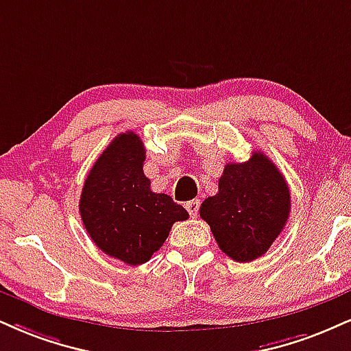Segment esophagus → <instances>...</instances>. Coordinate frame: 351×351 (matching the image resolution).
<instances>
[{
    "instance_id": "34e87169",
    "label": "esophagus",
    "mask_w": 351,
    "mask_h": 351,
    "mask_svg": "<svg viewBox=\"0 0 351 351\" xmlns=\"http://www.w3.org/2000/svg\"><path fill=\"white\" fill-rule=\"evenodd\" d=\"M199 199H193V201H188L186 204H184V208L188 209L189 216L191 217H196L197 216V210H199Z\"/></svg>"
}]
</instances>
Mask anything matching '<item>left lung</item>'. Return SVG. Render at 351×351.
<instances>
[{
	"label": "left lung",
	"mask_w": 351,
	"mask_h": 351,
	"mask_svg": "<svg viewBox=\"0 0 351 351\" xmlns=\"http://www.w3.org/2000/svg\"><path fill=\"white\" fill-rule=\"evenodd\" d=\"M291 196L285 176L261 152L248 162L227 163L219 191L201 204L219 248L232 260L252 261L265 255L285 229Z\"/></svg>",
	"instance_id": "1"
}]
</instances>
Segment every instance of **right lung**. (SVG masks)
<instances>
[{"label": "right lung", "mask_w": 351, "mask_h": 351, "mask_svg": "<svg viewBox=\"0 0 351 351\" xmlns=\"http://www.w3.org/2000/svg\"><path fill=\"white\" fill-rule=\"evenodd\" d=\"M145 149L137 134H119L96 160L80 197L84 229L99 250L124 263H145L171 226L189 214L143 175Z\"/></svg>", "instance_id": "1"}]
</instances>
